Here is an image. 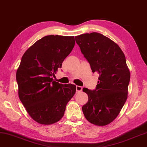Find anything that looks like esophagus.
I'll use <instances>...</instances> for the list:
<instances>
[{"mask_svg": "<svg viewBox=\"0 0 147 147\" xmlns=\"http://www.w3.org/2000/svg\"><path fill=\"white\" fill-rule=\"evenodd\" d=\"M76 92H80L82 90V87L80 86H76Z\"/></svg>", "mask_w": 147, "mask_h": 147, "instance_id": "esophagus-1", "label": "esophagus"}]
</instances>
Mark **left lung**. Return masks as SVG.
<instances>
[{"mask_svg": "<svg viewBox=\"0 0 147 147\" xmlns=\"http://www.w3.org/2000/svg\"><path fill=\"white\" fill-rule=\"evenodd\" d=\"M75 39L92 71L99 74L95 90L83 88L88 96L83 113L91 123L106 125L117 117L127 98L130 71L125 57L117 43L99 33L79 35Z\"/></svg>", "mask_w": 147, "mask_h": 147, "instance_id": "left-lung-1", "label": "left lung"}]
</instances>
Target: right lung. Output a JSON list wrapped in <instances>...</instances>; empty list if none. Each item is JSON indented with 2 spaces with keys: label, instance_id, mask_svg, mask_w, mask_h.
<instances>
[{
  "label": "right lung",
  "instance_id": "add662e5",
  "mask_svg": "<svg viewBox=\"0 0 147 147\" xmlns=\"http://www.w3.org/2000/svg\"><path fill=\"white\" fill-rule=\"evenodd\" d=\"M74 44V36L50 35L37 41L22 57L16 71L19 98L39 124L59 121L76 92L75 85L60 84L53 78Z\"/></svg>",
  "mask_w": 147,
  "mask_h": 147
}]
</instances>
